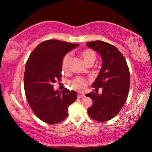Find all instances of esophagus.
Masks as SVG:
<instances>
[{
    "mask_svg": "<svg viewBox=\"0 0 152 152\" xmlns=\"http://www.w3.org/2000/svg\"><path fill=\"white\" fill-rule=\"evenodd\" d=\"M83 96H85V95L83 93H78V98H82Z\"/></svg>",
    "mask_w": 152,
    "mask_h": 152,
    "instance_id": "obj_1",
    "label": "esophagus"
}]
</instances>
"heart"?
<instances>
[{
	"mask_svg": "<svg viewBox=\"0 0 152 152\" xmlns=\"http://www.w3.org/2000/svg\"><path fill=\"white\" fill-rule=\"evenodd\" d=\"M80 55L82 57L83 59L84 60L86 63L88 64L89 63H94L96 58V54L95 51L91 49H87L83 50L81 51ZM71 57L70 53H67L64 56L62 59V63H61V66L64 71H66L69 68V63ZM87 84H88V81L82 78V77H76L74 79L71 80L69 81V85L73 89L76 90L78 91H82L85 89Z\"/></svg>",
	"mask_w": 152,
	"mask_h": 152,
	"instance_id": "obj_1",
	"label": "heart"
}]
</instances>
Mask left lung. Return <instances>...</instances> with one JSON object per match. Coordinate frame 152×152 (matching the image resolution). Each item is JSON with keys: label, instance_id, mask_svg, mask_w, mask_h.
<instances>
[{"label": "left lung", "instance_id": "8db88e82", "mask_svg": "<svg viewBox=\"0 0 152 152\" xmlns=\"http://www.w3.org/2000/svg\"><path fill=\"white\" fill-rule=\"evenodd\" d=\"M86 45L101 56L102 68L94 83L95 91L101 88V94L91 92L86 96L93 104L88 109L90 118L104 122L114 118L127 100L130 86V74L124 56L113 45L101 40L87 42Z\"/></svg>", "mask_w": 152, "mask_h": 152}]
</instances>
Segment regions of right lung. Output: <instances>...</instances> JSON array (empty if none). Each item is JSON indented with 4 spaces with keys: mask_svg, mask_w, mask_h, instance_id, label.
<instances>
[{
    "mask_svg": "<svg viewBox=\"0 0 152 152\" xmlns=\"http://www.w3.org/2000/svg\"><path fill=\"white\" fill-rule=\"evenodd\" d=\"M78 44L57 40L44 41L34 48L25 65L24 89L28 104L44 122L57 124L69 113L68 108L77 99L74 91H55L53 83L60 80L63 57Z\"/></svg>",
    "mask_w": 152,
    "mask_h": 152,
    "instance_id": "obj_1",
    "label": "right lung"
}]
</instances>
